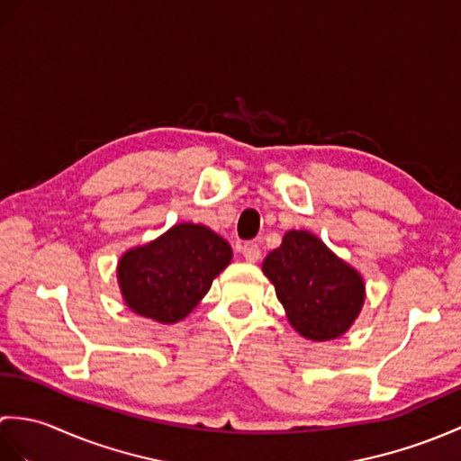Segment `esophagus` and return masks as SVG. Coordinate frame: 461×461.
<instances>
[{
	"mask_svg": "<svg viewBox=\"0 0 461 461\" xmlns=\"http://www.w3.org/2000/svg\"><path fill=\"white\" fill-rule=\"evenodd\" d=\"M241 253H243V258H246V261H249V263H256L261 258L259 246H258V243H251V241L249 243H243Z\"/></svg>",
	"mask_w": 461,
	"mask_h": 461,
	"instance_id": "1",
	"label": "esophagus"
}]
</instances>
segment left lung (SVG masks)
<instances>
[{
	"instance_id": "obj_1",
	"label": "left lung",
	"mask_w": 461,
	"mask_h": 461,
	"mask_svg": "<svg viewBox=\"0 0 461 461\" xmlns=\"http://www.w3.org/2000/svg\"><path fill=\"white\" fill-rule=\"evenodd\" d=\"M291 327L309 340H330L350 329L365 303V281L317 236L291 230L263 259Z\"/></svg>"
}]
</instances>
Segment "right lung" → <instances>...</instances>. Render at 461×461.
Here are the masks:
<instances>
[{
    "label": "right lung",
    "mask_w": 461,
    "mask_h": 461,
    "mask_svg": "<svg viewBox=\"0 0 461 461\" xmlns=\"http://www.w3.org/2000/svg\"><path fill=\"white\" fill-rule=\"evenodd\" d=\"M231 248L202 223H176L160 238L124 253L121 293L136 315L172 325L188 317L230 266Z\"/></svg>",
    "instance_id": "add662e5"
}]
</instances>
